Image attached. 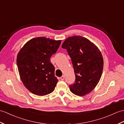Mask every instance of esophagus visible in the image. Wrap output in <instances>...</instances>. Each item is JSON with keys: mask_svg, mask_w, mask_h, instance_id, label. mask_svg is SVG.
<instances>
[{"mask_svg": "<svg viewBox=\"0 0 124 124\" xmlns=\"http://www.w3.org/2000/svg\"><path fill=\"white\" fill-rule=\"evenodd\" d=\"M65 79V76H62L61 78H60V79L61 80H64Z\"/></svg>", "mask_w": 124, "mask_h": 124, "instance_id": "esophagus-1", "label": "esophagus"}]
</instances>
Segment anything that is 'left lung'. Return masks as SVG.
<instances>
[{"instance_id":"left-lung-1","label":"left lung","mask_w":124,"mask_h":124,"mask_svg":"<svg viewBox=\"0 0 124 124\" xmlns=\"http://www.w3.org/2000/svg\"><path fill=\"white\" fill-rule=\"evenodd\" d=\"M71 59L76 75V81L70 85L71 91L79 96H83L93 91L101 78L103 60L97 46L81 36L69 37L63 42Z\"/></svg>"}]
</instances>
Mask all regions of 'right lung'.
<instances>
[{"label":"right lung","mask_w":124,"mask_h":124,"mask_svg":"<svg viewBox=\"0 0 124 124\" xmlns=\"http://www.w3.org/2000/svg\"><path fill=\"white\" fill-rule=\"evenodd\" d=\"M61 43V40L36 37L26 43L18 53L16 61L20 78L32 93L42 96L54 91L58 80L50 57Z\"/></svg>","instance_id":"obj_1"}]
</instances>
